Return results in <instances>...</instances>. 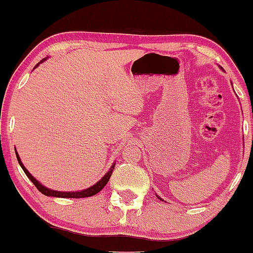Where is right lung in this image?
Masks as SVG:
<instances>
[{
	"label": "right lung",
	"mask_w": 253,
	"mask_h": 253,
	"mask_svg": "<svg viewBox=\"0 0 253 253\" xmlns=\"http://www.w3.org/2000/svg\"><path fill=\"white\" fill-rule=\"evenodd\" d=\"M42 61H45V59H42ZM42 62H41V63H42ZM38 64H39V63H38ZM38 64H37V65H38ZM37 65H36V67H37ZM16 158H18V161H19L20 166H21V169H24V172H25V173H26V175L28 177V179H30L31 181H32L33 184H35L36 188L38 189L39 191H41L42 195H45V196H52V197H62V198H82V197H90V196H94L95 194H98V192L100 191V190H103L104 186L106 185L107 181H109V179H110V177H111L113 169H115V166H112V167H111V169H110V171L107 172L106 174H105L104 177L101 178V179L99 180L98 183L95 184V185L90 186L89 189L84 190V191H76V192H61V191H53V190H50V189L45 188V186H42V184L39 183V181H37V180L35 179V178L32 177V174H31V173L28 172L26 169H25V166H24V165H22L21 160H20V158H19L18 153H16Z\"/></svg>",
	"instance_id": "right-lung-1"
}]
</instances>
